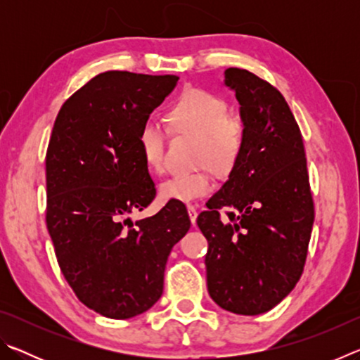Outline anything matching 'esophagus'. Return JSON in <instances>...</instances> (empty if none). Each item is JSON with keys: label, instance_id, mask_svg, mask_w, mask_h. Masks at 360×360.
Instances as JSON below:
<instances>
[{"label": "esophagus", "instance_id": "1", "mask_svg": "<svg viewBox=\"0 0 360 360\" xmlns=\"http://www.w3.org/2000/svg\"><path fill=\"white\" fill-rule=\"evenodd\" d=\"M187 212H188V217H191L192 225H195V222H197V216H198L197 206H195V205H187Z\"/></svg>", "mask_w": 360, "mask_h": 360}]
</instances>
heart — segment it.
Masks as SVG:
<instances>
[{
  "instance_id": "heart-1",
  "label": "heart",
  "mask_w": 360,
  "mask_h": 360,
  "mask_svg": "<svg viewBox=\"0 0 360 360\" xmlns=\"http://www.w3.org/2000/svg\"><path fill=\"white\" fill-rule=\"evenodd\" d=\"M167 122L174 133L198 138L197 162L200 167L229 174L238 163L245 130L243 124L229 115V105L221 96L203 89H187L167 112ZM138 146L150 172H162L165 158V133L154 122H146L138 133ZM214 181L205 169L198 173L174 174L160 184L163 200L188 203L212 192Z\"/></svg>"
}]
</instances>
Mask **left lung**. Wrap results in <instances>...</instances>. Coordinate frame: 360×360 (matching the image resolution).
<instances>
[{
	"instance_id": "left-lung-1",
	"label": "left lung",
	"mask_w": 360,
	"mask_h": 360,
	"mask_svg": "<svg viewBox=\"0 0 360 360\" xmlns=\"http://www.w3.org/2000/svg\"><path fill=\"white\" fill-rule=\"evenodd\" d=\"M240 103L245 146L197 224L208 240L206 283L235 314L270 311L302 276L314 206L300 129L284 96L248 70L227 68ZM230 209L229 221L218 211Z\"/></svg>"
}]
</instances>
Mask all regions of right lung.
Listing matches in <instances>:
<instances>
[{"label":"right lung","mask_w":360,"mask_h":360,"mask_svg":"<svg viewBox=\"0 0 360 360\" xmlns=\"http://www.w3.org/2000/svg\"><path fill=\"white\" fill-rule=\"evenodd\" d=\"M178 76L106 71L63 103L46 155V222L58 265L85 307L129 319L154 304L173 246L191 229L186 206L155 198L138 146L139 129Z\"/></svg>","instance_id":"obj_1"}]
</instances>
